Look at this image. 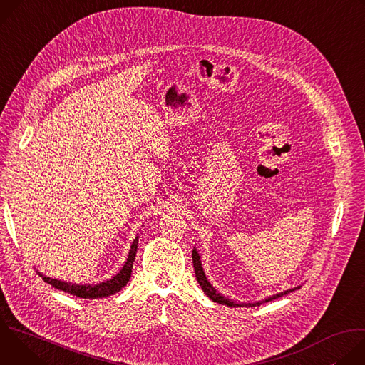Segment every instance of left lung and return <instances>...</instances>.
I'll return each instance as SVG.
<instances>
[{
    "label": "left lung",
    "instance_id": "1",
    "mask_svg": "<svg viewBox=\"0 0 365 365\" xmlns=\"http://www.w3.org/2000/svg\"><path fill=\"white\" fill-rule=\"evenodd\" d=\"M192 259H193V269H195L196 280H197L199 286L202 287V290L205 292V294H206L207 297H210L211 300H214V302H217V303H220V304H227L228 307H242V306L250 307V306H259L262 303H266V302L274 300V299L282 297V296H284V294H287V293H290V292H294L296 289H300V286H297V287H294V289H287V290H284V292H280V293L272 294V296H269V297H266V299H263V300H257V302H252V303H250V302H248V303H237V302H234V300H231V299L225 297V296H224V294H221L220 292H217V289L210 283V280L206 279V274H205V272H203L202 262H200V255H199V252H197L196 247H193V251H192Z\"/></svg>",
    "mask_w": 365,
    "mask_h": 365
}]
</instances>
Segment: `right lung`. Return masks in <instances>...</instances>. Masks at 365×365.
Returning <instances> with one entry per match:
<instances>
[{"label":"right lung","mask_w":365,"mask_h":365,"mask_svg":"<svg viewBox=\"0 0 365 365\" xmlns=\"http://www.w3.org/2000/svg\"><path fill=\"white\" fill-rule=\"evenodd\" d=\"M137 244H138V237L134 238L130 251H128V257L125 259L124 266L121 267V270L111 279L101 282L96 284H78V283H71V282H63V280H58V279H51L48 276H44L43 273H40L37 270V274L48 284L53 286L58 290H63L69 294H73L76 297H82V299H99V297H108L111 294H115L117 292H120L130 280L131 277V272H133V263L135 259V252H137Z\"/></svg>","instance_id":"1"}]
</instances>
